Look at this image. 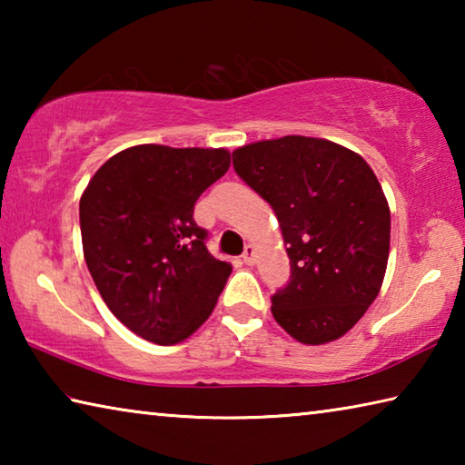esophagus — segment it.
<instances>
[{
    "mask_svg": "<svg viewBox=\"0 0 465 465\" xmlns=\"http://www.w3.org/2000/svg\"><path fill=\"white\" fill-rule=\"evenodd\" d=\"M242 261H243V264H248V266H252V264L256 262V248L252 246V243H248L246 250H243V254H242Z\"/></svg>",
    "mask_w": 465,
    "mask_h": 465,
    "instance_id": "obj_1",
    "label": "esophagus"
}]
</instances>
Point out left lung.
<instances>
[{"label": "left lung", "mask_w": 465, "mask_h": 465, "mask_svg": "<svg viewBox=\"0 0 465 465\" xmlns=\"http://www.w3.org/2000/svg\"><path fill=\"white\" fill-rule=\"evenodd\" d=\"M233 168L271 204L291 262L272 295L279 326L302 344L344 336L375 302L388 269L390 204L359 153L285 135L233 152Z\"/></svg>", "instance_id": "8db88e82"}]
</instances>
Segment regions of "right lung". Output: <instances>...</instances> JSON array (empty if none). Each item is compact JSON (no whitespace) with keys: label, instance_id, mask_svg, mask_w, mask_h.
<instances>
[{"label":"right lung","instance_id":"right-lung-1","mask_svg":"<svg viewBox=\"0 0 465 465\" xmlns=\"http://www.w3.org/2000/svg\"><path fill=\"white\" fill-rule=\"evenodd\" d=\"M230 163L223 147L145 143L110 157L85 186V264L108 310L149 342L168 346L196 332L232 274L193 219L196 199Z\"/></svg>","mask_w":465,"mask_h":465}]
</instances>
